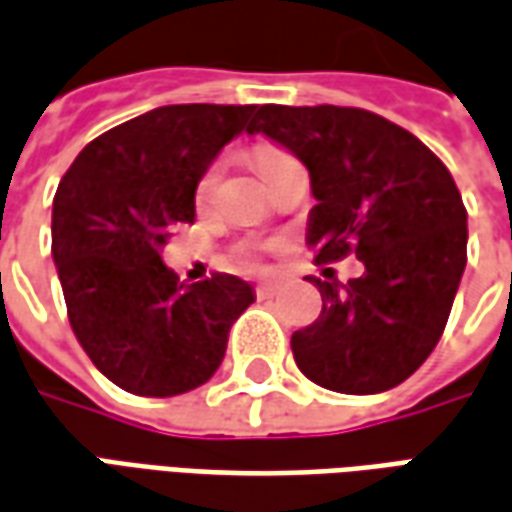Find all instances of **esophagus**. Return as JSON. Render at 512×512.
Here are the masks:
<instances>
[{
	"mask_svg": "<svg viewBox=\"0 0 512 512\" xmlns=\"http://www.w3.org/2000/svg\"><path fill=\"white\" fill-rule=\"evenodd\" d=\"M276 292V281H262L259 287H256V295L259 298H264V295H273Z\"/></svg>",
	"mask_w": 512,
	"mask_h": 512,
	"instance_id": "1",
	"label": "esophagus"
}]
</instances>
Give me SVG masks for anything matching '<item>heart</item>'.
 <instances>
[{
    "mask_svg": "<svg viewBox=\"0 0 512 512\" xmlns=\"http://www.w3.org/2000/svg\"><path fill=\"white\" fill-rule=\"evenodd\" d=\"M284 158H290V155L284 153L281 147H273V144H259V147L253 150V161H256V167H259V172H262L264 178H267ZM214 181H217V169L214 167H209L200 175V181H197V200H200V203L211 195ZM242 253H248V250H242Z\"/></svg>",
    "mask_w": 512,
    "mask_h": 512,
    "instance_id": "1",
    "label": "heart"
}]
</instances>
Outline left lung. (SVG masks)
I'll use <instances>...</instances> for the list:
<instances>
[{
  "instance_id": "8db88e82",
  "label": "left lung",
  "mask_w": 512,
  "mask_h": 512,
  "mask_svg": "<svg viewBox=\"0 0 512 512\" xmlns=\"http://www.w3.org/2000/svg\"><path fill=\"white\" fill-rule=\"evenodd\" d=\"M264 133L309 169L317 206L306 242L317 262L357 253L365 273L312 278L323 312L292 334L306 379L348 396L396 387L446 329L465 270L468 214L446 164L410 130L362 108L262 105Z\"/></svg>"
}]
</instances>
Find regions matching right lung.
I'll return each instance as SVG.
<instances>
[{"instance_id":"add662e5","label":"right lung","mask_w":512,"mask_h":512,"mask_svg":"<svg viewBox=\"0 0 512 512\" xmlns=\"http://www.w3.org/2000/svg\"><path fill=\"white\" fill-rule=\"evenodd\" d=\"M256 105H164L105 130L66 169L52 256L77 343L116 387L167 398L206 384L253 287L228 273L181 284L161 262L169 228L195 220L200 175Z\"/></svg>"}]
</instances>
